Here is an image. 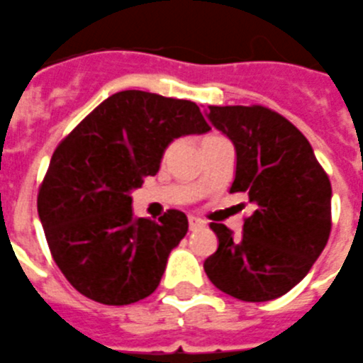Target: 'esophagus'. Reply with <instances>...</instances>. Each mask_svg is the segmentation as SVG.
<instances>
[{"mask_svg": "<svg viewBox=\"0 0 363 363\" xmlns=\"http://www.w3.org/2000/svg\"><path fill=\"white\" fill-rule=\"evenodd\" d=\"M188 226H190V230H196V228L203 226V220L198 217H188Z\"/></svg>", "mask_w": 363, "mask_h": 363, "instance_id": "esophagus-1", "label": "esophagus"}]
</instances>
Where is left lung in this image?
Masks as SVG:
<instances>
[{
    "label": "left lung",
    "instance_id": "obj_1",
    "mask_svg": "<svg viewBox=\"0 0 363 363\" xmlns=\"http://www.w3.org/2000/svg\"><path fill=\"white\" fill-rule=\"evenodd\" d=\"M207 120L236 148L230 192L255 206L243 234L211 223L218 247L203 262L226 295L262 303L286 295L308 274L331 232V182L311 143L264 106H209Z\"/></svg>",
    "mask_w": 363,
    "mask_h": 363
}]
</instances>
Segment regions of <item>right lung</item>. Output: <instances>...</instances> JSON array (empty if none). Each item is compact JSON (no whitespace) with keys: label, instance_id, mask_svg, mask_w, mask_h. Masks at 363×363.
I'll return each instance as SVG.
<instances>
[{"label":"right lung","instance_id":"1","mask_svg":"<svg viewBox=\"0 0 363 363\" xmlns=\"http://www.w3.org/2000/svg\"><path fill=\"white\" fill-rule=\"evenodd\" d=\"M211 129L196 102L120 91L57 146L38 194L51 255L66 280L96 303H137L160 286L188 232L182 211L133 215L131 192L160 171L179 137Z\"/></svg>","mask_w":363,"mask_h":363}]
</instances>
